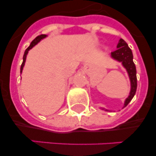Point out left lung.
Listing matches in <instances>:
<instances>
[{
	"mask_svg": "<svg viewBox=\"0 0 156 156\" xmlns=\"http://www.w3.org/2000/svg\"><path fill=\"white\" fill-rule=\"evenodd\" d=\"M111 56L115 60L122 62L123 67L127 71L129 80H130L131 88H130L129 95L125 100L124 106H123V108H125L132 100L137 90V71H136V66L133 61V53H132L131 49L128 47L126 41L120 39L119 44H117V49L115 51L112 52Z\"/></svg>",
	"mask_w": 156,
	"mask_h": 156,
	"instance_id": "left-lung-1",
	"label": "left lung"
}]
</instances>
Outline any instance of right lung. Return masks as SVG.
<instances>
[{
    "label": "right lung",
    "instance_id": "right-lung-1",
    "mask_svg": "<svg viewBox=\"0 0 156 156\" xmlns=\"http://www.w3.org/2000/svg\"><path fill=\"white\" fill-rule=\"evenodd\" d=\"M47 37V35H45V34H41V35L38 36V37H37L35 38V39L34 40V41H32L31 44H30V46L28 47V48H27V50L25 51L24 52V55H23V63H22L21 65V68H20V73H22V72H23V66H24L25 65V62H26V58H27V54H28V51H29L34 46H35L36 44H37V43H39L40 41H41L42 39H44V38H45V37Z\"/></svg>",
    "mask_w": 156,
    "mask_h": 156
}]
</instances>
